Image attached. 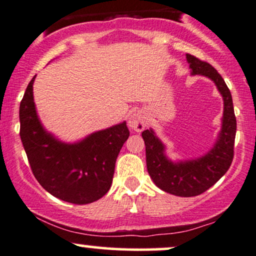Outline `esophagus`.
I'll use <instances>...</instances> for the list:
<instances>
[{
    "mask_svg": "<svg viewBox=\"0 0 256 256\" xmlns=\"http://www.w3.org/2000/svg\"><path fill=\"white\" fill-rule=\"evenodd\" d=\"M128 126L132 130L142 132L147 126V112L145 110H136L132 114L130 118L128 121Z\"/></svg>",
    "mask_w": 256,
    "mask_h": 256,
    "instance_id": "esophagus-1",
    "label": "esophagus"
}]
</instances>
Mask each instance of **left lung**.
Masks as SVG:
<instances>
[{"label":"left lung","mask_w":256,"mask_h":256,"mask_svg":"<svg viewBox=\"0 0 256 256\" xmlns=\"http://www.w3.org/2000/svg\"><path fill=\"white\" fill-rule=\"evenodd\" d=\"M192 75L210 78L224 100L223 123L213 148L202 157L174 163L165 156V146L152 129L142 132L146 146V164L150 176L158 188L177 196L189 198L202 194L229 170L234 159L236 117L230 90L222 75L210 63L187 54Z\"/></svg>","instance_id":"8db88e82"}]
</instances>
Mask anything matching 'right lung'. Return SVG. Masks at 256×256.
Wrapping results in <instances>:
<instances>
[{"label":"right lung","instance_id":"right-lung-1","mask_svg":"<svg viewBox=\"0 0 256 256\" xmlns=\"http://www.w3.org/2000/svg\"><path fill=\"white\" fill-rule=\"evenodd\" d=\"M30 81L20 103V138L36 180L51 195L76 205L97 201L109 192L117 156L129 136L126 122L66 144L39 121Z\"/></svg>","mask_w":256,"mask_h":256}]
</instances>
